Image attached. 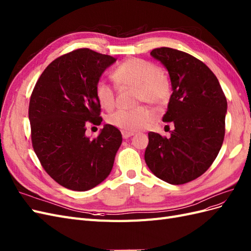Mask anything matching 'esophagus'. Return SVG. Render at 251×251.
<instances>
[{
	"label": "esophagus",
	"mask_w": 251,
	"mask_h": 251,
	"mask_svg": "<svg viewBox=\"0 0 251 251\" xmlns=\"http://www.w3.org/2000/svg\"><path fill=\"white\" fill-rule=\"evenodd\" d=\"M134 133L133 132H127V131H122V137H123V139H128L132 137Z\"/></svg>",
	"instance_id": "obj_1"
}]
</instances>
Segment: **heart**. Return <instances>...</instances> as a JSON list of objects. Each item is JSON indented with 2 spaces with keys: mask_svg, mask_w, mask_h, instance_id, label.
Here are the masks:
<instances>
[{
  "mask_svg": "<svg viewBox=\"0 0 251 251\" xmlns=\"http://www.w3.org/2000/svg\"><path fill=\"white\" fill-rule=\"evenodd\" d=\"M112 78L120 87L137 88V102H146L156 108L165 105L171 95L169 78L161 73L152 62L142 59L126 60L114 69ZM95 96L100 106L109 110L114 106L116 96L110 86L100 81L95 87ZM152 111L140 106L133 109H119L107 118V122L119 129L134 132L146 127L152 121Z\"/></svg>",
  "mask_w": 251,
  "mask_h": 251,
  "instance_id": "obj_1",
  "label": "heart"
}]
</instances>
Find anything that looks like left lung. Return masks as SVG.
<instances>
[{
  "instance_id": "obj_1",
  "label": "left lung",
  "mask_w": 251,
  "mask_h": 251,
  "mask_svg": "<svg viewBox=\"0 0 251 251\" xmlns=\"http://www.w3.org/2000/svg\"><path fill=\"white\" fill-rule=\"evenodd\" d=\"M169 73L173 95L163 122H173L170 138L150 131L145 162L169 184L196 180L216 160L225 135L226 97L205 64L181 50L160 47L150 52Z\"/></svg>"
}]
</instances>
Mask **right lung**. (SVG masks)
<instances>
[{"mask_svg": "<svg viewBox=\"0 0 251 251\" xmlns=\"http://www.w3.org/2000/svg\"><path fill=\"white\" fill-rule=\"evenodd\" d=\"M116 60L75 49L50 63L35 83L28 109L32 147L42 167L63 187L89 190L112 169L121 131L109 124L95 139L85 131L89 124L101 125L95 87Z\"/></svg>", "mask_w": 251, "mask_h": 251, "instance_id": "right-lung-1", "label": "right lung"}]
</instances>
